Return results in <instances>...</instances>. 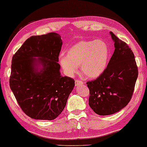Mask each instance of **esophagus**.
<instances>
[{"instance_id": "34e87169", "label": "esophagus", "mask_w": 147, "mask_h": 147, "mask_svg": "<svg viewBox=\"0 0 147 147\" xmlns=\"http://www.w3.org/2000/svg\"><path fill=\"white\" fill-rule=\"evenodd\" d=\"M84 83L82 81H81V80H76L75 81V84H76V86H78L79 85H81V84H84Z\"/></svg>"}]
</instances>
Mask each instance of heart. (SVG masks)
<instances>
[{
  "label": "heart",
  "instance_id": "1",
  "mask_svg": "<svg viewBox=\"0 0 147 147\" xmlns=\"http://www.w3.org/2000/svg\"><path fill=\"white\" fill-rule=\"evenodd\" d=\"M110 56L108 44L101 39L95 41H81L69 48L66 55L59 57V63L64 71L72 75L81 71L88 78L98 77L107 66Z\"/></svg>",
  "mask_w": 147,
  "mask_h": 147
}]
</instances>
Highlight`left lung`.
Segmentation results:
<instances>
[{"mask_svg":"<svg viewBox=\"0 0 147 147\" xmlns=\"http://www.w3.org/2000/svg\"><path fill=\"white\" fill-rule=\"evenodd\" d=\"M110 34L115 49L107 67L96 80L86 83L90 90L89 105L100 116L114 114L127 105L138 74L131 49L112 32Z\"/></svg>","mask_w":147,"mask_h":147,"instance_id":"8db88e82","label":"left lung"}]
</instances>
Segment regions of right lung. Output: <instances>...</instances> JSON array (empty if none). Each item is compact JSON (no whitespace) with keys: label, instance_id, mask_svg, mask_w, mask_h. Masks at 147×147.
Here are the masks:
<instances>
[{"label":"right lung","instance_id":"right-lung-1","mask_svg":"<svg viewBox=\"0 0 147 147\" xmlns=\"http://www.w3.org/2000/svg\"><path fill=\"white\" fill-rule=\"evenodd\" d=\"M61 45V36L54 32L31 36L13 56L10 88L21 110L33 119L57 118L75 86L74 79L59 72ZM37 63L43 66L39 71Z\"/></svg>","mask_w":147,"mask_h":147}]
</instances>
